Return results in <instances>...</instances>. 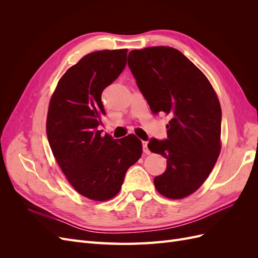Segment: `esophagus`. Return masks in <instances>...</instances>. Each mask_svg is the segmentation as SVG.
Listing matches in <instances>:
<instances>
[{
	"label": "esophagus",
	"mask_w": 258,
	"mask_h": 258,
	"mask_svg": "<svg viewBox=\"0 0 258 258\" xmlns=\"http://www.w3.org/2000/svg\"><path fill=\"white\" fill-rule=\"evenodd\" d=\"M142 145H143V153L144 154H151V152H150V150H148L147 148V142H142Z\"/></svg>",
	"instance_id": "34e87169"
}]
</instances>
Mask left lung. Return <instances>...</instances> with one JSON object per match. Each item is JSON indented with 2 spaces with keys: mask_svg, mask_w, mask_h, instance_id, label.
Wrapping results in <instances>:
<instances>
[{
  "mask_svg": "<svg viewBox=\"0 0 258 258\" xmlns=\"http://www.w3.org/2000/svg\"><path fill=\"white\" fill-rule=\"evenodd\" d=\"M128 66L154 114L170 117L168 139H152L147 147L167 158V169L154 178L169 199L196 191L220 156L222 110L207 76L172 47L131 50Z\"/></svg>",
  "mask_w": 258,
  "mask_h": 258,
  "instance_id": "left-lung-1",
  "label": "left lung"
}]
</instances>
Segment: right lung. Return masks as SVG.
Returning a JSON list of instances; mask_svg holds the SVG:
<instances>
[{
    "instance_id": "obj_1",
    "label": "right lung",
    "mask_w": 258,
    "mask_h": 258,
    "mask_svg": "<svg viewBox=\"0 0 258 258\" xmlns=\"http://www.w3.org/2000/svg\"><path fill=\"white\" fill-rule=\"evenodd\" d=\"M128 49L86 54L62 75L49 101L46 134L69 183L82 196L106 201L119 192L127 170L142 156L135 135L101 137L102 91L126 67Z\"/></svg>"
}]
</instances>
